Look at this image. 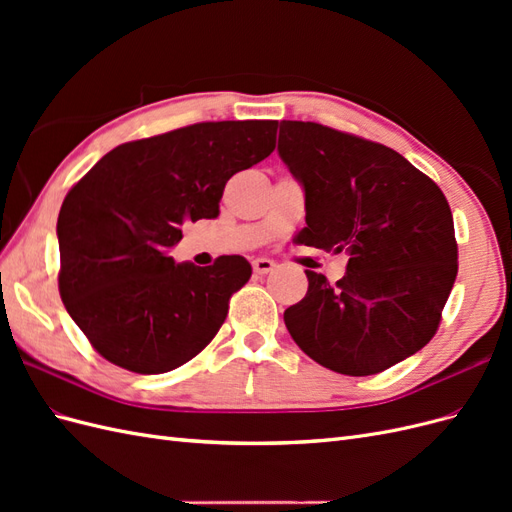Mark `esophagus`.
I'll use <instances>...</instances> for the list:
<instances>
[{
    "instance_id": "esophagus-1",
    "label": "esophagus",
    "mask_w": 512,
    "mask_h": 512,
    "mask_svg": "<svg viewBox=\"0 0 512 512\" xmlns=\"http://www.w3.org/2000/svg\"><path fill=\"white\" fill-rule=\"evenodd\" d=\"M252 267H254V273H258V275H265V273L273 271L275 262H273V260H269V258H256Z\"/></svg>"
}]
</instances>
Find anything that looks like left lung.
<instances>
[{
    "label": "left lung",
    "instance_id": "1",
    "mask_svg": "<svg viewBox=\"0 0 512 512\" xmlns=\"http://www.w3.org/2000/svg\"><path fill=\"white\" fill-rule=\"evenodd\" d=\"M280 158L305 188L299 243L346 252L342 280L305 271L284 312L297 346L346 376H371L436 335L457 277L446 196L391 147L314 121H282Z\"/></svg>",
    "mask_w": 512,
    "mask_h": 512
}]
</instances>
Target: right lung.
<instances>
[{
    "label": "right lung",
    "instance_id": "add662e5",
    "mask_svg": "<svg viewBox=\"0 0 512 512\" xmlns=\"http://www.w3.org/2000/svg\"><path fill=\"white\" fill-rule=\"evenodd\" d=\"M277 121H205L106 156L68 192L57 220L59 292L106 361L164 374L203 350L252 275L243 256L211 267L166 252L181 226L220 215L226 181L271 156Z\"/></svg>",
    "mask_w": 512,
    "mask_h": 512
}]
</instances>
